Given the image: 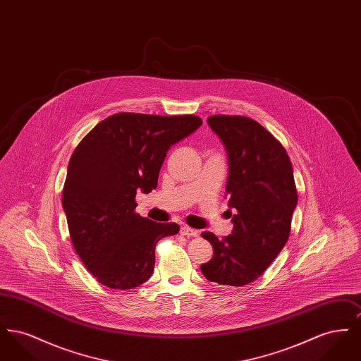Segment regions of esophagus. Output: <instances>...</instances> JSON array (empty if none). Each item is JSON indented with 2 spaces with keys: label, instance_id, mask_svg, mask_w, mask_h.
I'll return each mask as SVG.
<instances>
[{
  "label": "esophagus",
  "instance_id": "34e87169",
  "mask_svg": "<svg viewBox=\"0 0 361 361\" xmlns=\"http://www.w3.org/2000/svg\"><path fill=\"white\" fill-rule=\"evenodd\" d=\"M180 233H181L183 235H185V237H197V235H199L197 230L190 228L188 226H183V227H181V230H180Z\"/></svg>",
  "mask_w": 361,
  "mask_h": 361
}]
</instances>
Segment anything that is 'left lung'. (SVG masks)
<instances>
[{
	"instance_id": "obj_1",
	"label": "left lung",
	"mask_w": 361,
	"mask_h": 361,
	"mask_svg": "<svg viewBox=\"0 0 361 361\" xmlns=\"http://www.w3.org/2000/svg\"><path fill=\"white\" fill-rule=\"evenodd\" d=\"M207 121L227 153L226 193L230 214H235L224 240L202 233L214 257L200 269L209 281L240 287L262 275L288 240L298 203L291 161L281 143L250 118L214 115Z\"/></svg>"
}]
</instances>
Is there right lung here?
<instances>
[{
	"mask_svg": "<svg viewBox=\"0 0 361 361\" xmlns=\"http://www.w3.org/2000/svg\"><path fill=\"white\" fill-rule=\"evenodd\" d=\"M193 115L121 112L100 121L71 154L62 193L70 238L99 283L131 290L153 275L155 245L178 233L135 212L137 190L157 188L166 152L202 126Z\"/></svg>",
	"mask_w": 361,
	"mask_h": 361,
	"instance_id": "right-lung-1",
	"label": "right lung"
}]
</instances>
